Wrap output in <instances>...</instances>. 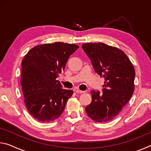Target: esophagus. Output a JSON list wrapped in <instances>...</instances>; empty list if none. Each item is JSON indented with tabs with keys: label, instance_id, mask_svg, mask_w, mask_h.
<instances>
[{
	"label": "esophagus",
	"instance_id": "esophagus-1",
	"mask_svg": "<svg viewBox=\"0 0 151 151\" xmlns=\"http://www.w3.org/2000/svg\"><path fill=\"white\" fill-rule=\"evenodd\" d=\"M75 91L76 92V93H78V94H82V93H84V91H81V90H78V89H76V90H75Z\"/></svg>",
	"mask_w": 151,
	"mask_h": 151
}]
</instances>
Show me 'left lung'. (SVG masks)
Returning a JSON list of instances; mask_svg holds the SVG:
<instances>
[{"label":"left lung","instance_id":"obj_1","mask_svg":"<svg viewBox=\"0 0 151 151\" xmlns=\"http://www.w3.org/2000/svg\"><path fill=\"white\" fill-rule=\"evenodd\" d=\"M82 47L95 72L104 78L103 94L99 91H91L92 102L86 106V112L96 122L111 121L133 94L134 66L127 55L116 47L103 42L85 43Z\"/></svg>","mask_w":151,"mask_h":151}]
</instances>
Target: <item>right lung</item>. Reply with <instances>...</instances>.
I'll return each mask as SVG.
<instances>
[{
	"mask_svg": "<svg viewBox=\"0 0 151 151\" xmlns=\"http://www.w3.org/2000/svg\"><path fill=\"white\" fill-rule=\"evenodd\" d=\"M78 48L75 44L56 42L36 46L24 56L20 78L24 104L39 122L58 119L73 95V90L63 89L57 78Z\"/></svg>",
	"mask_w": 151,
	"mask_h": 151,
	"instance_id": "right-lung-1",
	"label": "right lung"
}]
</instances>
